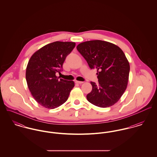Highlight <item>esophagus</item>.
<instances>
[{
  "label": "esophagus",
  "mask_w": 157,
  "mask_h": 157,
  "mask_svg": "<svg viewBox=\"0 0 157 157\" xmlns=\"http://www.w3.org/2000/svg\"><path fill=\"white\" fill-rule=\"evenodd\" d=\"M83 82H80V81H75V83H77V84H82L83 83Z\"/></svg>",
  "instance_id": "obj_1"
}]
</instances>
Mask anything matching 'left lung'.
<instances>
[{
	"label": "left lung",
	"instance_id": "left-lung-1",
	"mask_svg": "<svg viewBox=\"0 0 157 157\" xmlns=\"http://www.w3.org/2000/svg\"><path fill=\"white\" fill-rule=\"evenodd\" d=\"M77 49L90 69H95L98 84L91 82V92L86 95L92 105L100 108L113 105L126 89L129 63L117 45L103 40H90L77 45Z\"/></svg>",
	"mask_w": 157,
	"mask_h": 157
}]
</instances>
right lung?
Wrapping results in <instances>:
<instances>
[{"mask_svg": "<svg viewBox=\"0 0 157 157\" xmlns=\"http://www.w3.org/2000/svg\"><path fill=\"white\" fill-rule=\"evenodd\" d=\"M75 46L70 42H54L45 45L30 58L26 70L28 88L36 101L48 109L63 105L68 98L74 82L56 75Z\"/></svg>", "mask_w": 157, "mask_h": 157, "instance_id": "right-lung-1", "label": "right lung"}]
</instances>
